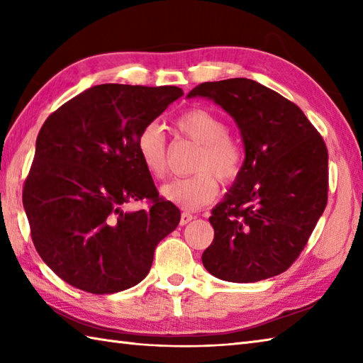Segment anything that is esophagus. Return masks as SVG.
<instances>
[{"label":"esophagus","instance_id":"esophagus-1","mask_svg":"<svg viewBox=\"0 0 363 363\" xmlns=\"http://www.w3.org/2000/svg\"><path fill=\"white\" fill-rule=\"evenodd\" d=\"M191 220H194V215H191L190 212H182L181 213V226H186L187 223H190Z\"/></svg>","mask_w":363,"mask_h":363}]
</instances>
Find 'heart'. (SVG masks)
Returning <instances> with one entry per match:
<instances>
[{"label":"heart","instance_id":"obj_1","mask_svg":"<svg viewBox=\"0 0 363 363\" xmlns=\"http://www.w3.org/2000/svg\"><path fill=\"white\" fill-rule=\"evenodd\" d=\"M176 128L182 135L199 145L194 162L198 173L187 177H174L160 187L165 201L181 209L196 211L209 204L217 196L218 186L235 181L242 172L243 152L240 145L230 137L226 121L207 109H190L176 120ZM137 152L146 172L152 177L167 173V140L164 130L156 123L146 125L137 137Z\"/></svg>","mask_w":363,"mask_h":363}]
</instances>
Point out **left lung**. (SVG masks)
Segmentation results:
<instances>
[{"mask_svg":"<svg viewBox=\"0 0 363 363\" xmlns=\"http://www.w3.org/2000/svg\"><path fill=\"white\" fill-rule=\"evenodd\" d=\"M207 98L234 118L245 160L209 218L203 252L212 276L257 282L284 273L309 240L328 203V150L304 112L262 84L203 82L187 98Z\"/></svg>","mask_w":363,"mask_h":363,"instance_id":"left-lung-1","label":"left lung"}]
</instances>
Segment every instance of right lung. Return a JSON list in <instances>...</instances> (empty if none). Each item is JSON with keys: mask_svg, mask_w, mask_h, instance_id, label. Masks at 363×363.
Here are the masks:
<instances>
[{"mask_svg": "<svg viewBox=\"0 0 363 363\" xmlns=\"http://www.w3.org/2000/svg\"><path fill=\"white\" fill-rule=\"evenodd\" d=\"M184 91L101 84L51 113L37 135L23 207L37 252L60 279L104 295L134 287L181 212L159 198L137 152L140 130ZM151 199L148 211H126Z\"/></svg>", "mask_w": 363, "mask_h": 363, "instance_id": "1", "label": "right lung"}]
</instances>
